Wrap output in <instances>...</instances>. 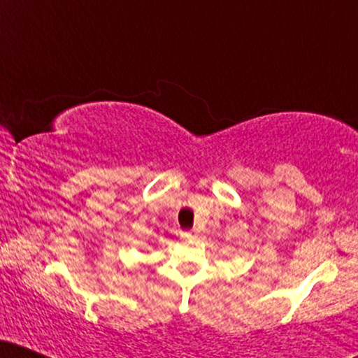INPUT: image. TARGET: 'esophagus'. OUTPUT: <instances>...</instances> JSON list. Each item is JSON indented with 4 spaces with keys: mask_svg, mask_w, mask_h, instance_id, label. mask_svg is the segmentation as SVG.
Instances as JSON below:
<instances>
[{
    "mask_svg": "<svg viewBox=\"0 0 358 358\" xmlns=\"http://www.w3.org/2000/svg\"><path fill=\"white\" fill-rule=\"evenodd\" d=\"M182 237H183L185 241H193V239H196L195 232H182Z\"/></svg>",
    "mask_w": 358,
    "mask_h": 358,
    "instance_id": "34e87169",
    "label": "esophagus"
}]
</instances>
